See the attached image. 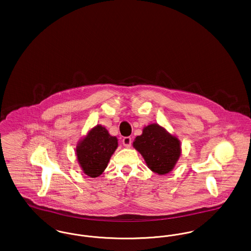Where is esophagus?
<instances>
[{
  "label": "esophagus",
  "instance_id": "1",
  "mask_svg": "<svg viewBox=\"0 0 251 251\" xmlns=\"http://www.w3.org/2000/svg\"><path fill=\"white\" fill-rule=\"evenodd\" d=\"M122 144H123V146H124V147H126V148H130L131 145V137H130V136L124 137V138L122 139Z\"/></svg>",
  "mask_w": 251,
  "mask_h": 251
}]
</instances>
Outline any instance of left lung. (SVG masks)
Returning a JSON list of instances; mask_svg holds the SVG:
<instances>
[{
	"instance_id": "1",
	"label": "left lung",
	"mask_w": 251,
	"mask_h": 251,
	"mask_svg": "<svg viewBox=\"0 0 251 251\" xmlns=\"http://www.w3.org/2000/svg\"><path fill=\"white\" fill-rule=\"evenodd\" d=\"M132 146L143 156L148 167L158 175L169 173L181 153L179 138L157 123L144 127L142 134L135 137Z\"/></svg>"
}]
</instances>
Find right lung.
<instances>
[{
  "label": "right lung",
  "mask_w": 251,
  "mask_h": 251,
  "mask_svg": "<svg viewBox=\"0 0 251 251\" xmlns=\"http://www.w3.org/2000/svg\"><path fill=\"white\" fill-rule=\"evenodd\" d=\"M118 147V138L104 126L99 124L90 129L76 147L77 160L84 174L91 178L101 175Z\"/></svg>",
  "instance_id": "1"
}]
</instances>
